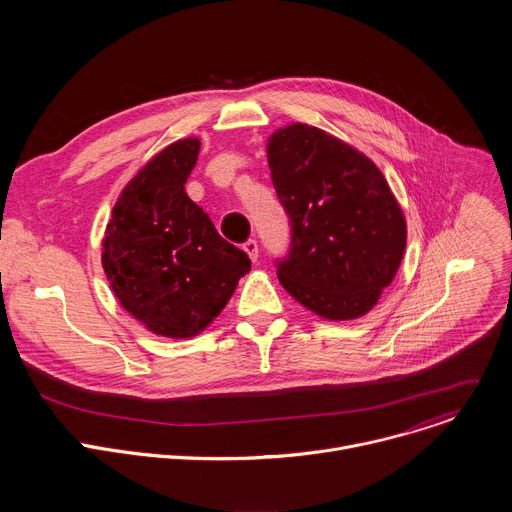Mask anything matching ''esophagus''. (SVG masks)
<instances>
[{"label": "esophagus", "instance_id": "esophagus-1", "mask_svg": "<svg viewBox=\"0 0 512 512\" xmlns=\"http://www.w3.org/2000/svg\"><path fill=\"white\" fill-rule=\"evenodd\" d=\"M243 249H245V253L251 257V261H257V259H259V245H257L255 239H247V241L243 243Z\"/></svg>", "mask_w": 512, "mask_h": 512}]
</instances>
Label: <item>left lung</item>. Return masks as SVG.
<instances>
[{
  "instance_id": "obj_1",
  "label": "left lung",
  "mask_w": 512,
  "mask_h": 512,
  "mask_svg": "<svg viewBox=\"0 0 512 512\" xmlns=\"http://www.w3.org/2000/svg\"><path fill=\"white\" fill-rule=\"evenodd\" d=\"M271 180L289 218L275 259L287 294L328 320H352L379 300L403 259V212L381 170L348 143L304 123L267 143Z\"/></svg>"
}]
</instances>
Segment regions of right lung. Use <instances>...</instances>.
<instances>
[{"label": "right lung", "instance_id": "add662e5", "mask_svg": "<svg viewBox=\"0 0 512 512\" xmlns=\"http://www.w3.org/2000/svg\"><path fill=\"white\" fill-rule=\"evenodd\" d=\"M198 152V139H180L145 164L121 192L103 241V269L121 306L170 338L204 330L251 271L249 255L184 192Z\"/></svg>", "mask_w": 512, "mask_h": 512}]
</instances>
